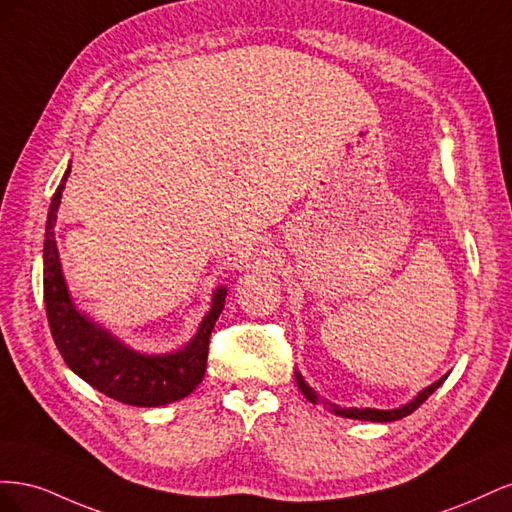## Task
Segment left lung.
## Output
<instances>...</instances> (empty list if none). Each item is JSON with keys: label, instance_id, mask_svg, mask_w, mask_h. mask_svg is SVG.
Masks as SVG:
<instances>
[{"label": "left lung", "instance_id": "obj_1", "mask_svg": "<svg viewBox=\"0 0 512 512\" xmlns=\"http://www.w3.org/2000/svg\"><path fill=\"white\" fill-rule=\"evenodd\" d=\"M294 378H297V384H299V391L307 397V401H312V404H322L324 408H327L329 412H333L335 416H344V418H356V421H371V423H391V421H399V418H404V416H408V414H412L418 406L423 404V401L438 389V386L448 378V374L446 376H442L440 380H436L433 384H429V386H425V389L418 393L414 399H410L408 404H404V406H399V408H391V410H380V408H342V406H337V404H333V401H327L324 397H320L312 386H309L307 382H305V378L301 376V371L299 369H294Z\"/></svg>", "mask_w": 512, "mask_h": 512}]
</instances>
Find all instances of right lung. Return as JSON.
Here are the masks:
<instances>
[{
    "label": "right lung",
    "instance_id": "1",
    "mask_svg": "<svg viewBox=\"0 0 512 512\" xmlns=\"http://www.w3.org/2000/svg\"><path fill=\"white\" fill-rule=\"evenodd\" d=\"M70 164L51 198L44 232V303L55 346L76 376L106 397L138 408H158L188 397L203 382L209 337L226 303V286L211 294L209 312L188 344L164 354L134 350L76 307L61 269L55 222Z\"/></svg>",
    "mask_w": 512,
    "mask_h": 512
}]
</instances>
